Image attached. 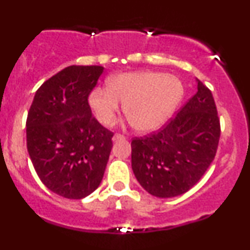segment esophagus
Here are the masks:
<instances>
[{
  "label": "esophagus",
  "instance_id": "esophagus-1",
  "mask_svg": "<svg viewBox=\"0 0 250 250\" xmlns=\"http://www.w3.org/2000/svg\"><path fill=\"white\" fill-rule=\"evenodd\" d=\"M123 139H125V137L121 134H115L113 136V141H119V140H123Z\"/></svg>",
  "mask_w": 250,
  "mask_h": 250
}]
</instances>
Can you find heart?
<instances>
[{"instance_id":"1","label":"heart","mask_w":250,"mask_h":250,"mask_svg":"<svg viewBox=\"0 0 250 250\" xmlns=\"http://www.w3.org/2000/svg\"><path fill=\"white\" fill-rule=\"evenodd\" d=\"M182 95L176 77L155 71L120 74L108 81L107 88H95L89 105L103 125L116 121L125 103V113L136 130L151 131L169 119Z\"/></svg>"}]
</instances>
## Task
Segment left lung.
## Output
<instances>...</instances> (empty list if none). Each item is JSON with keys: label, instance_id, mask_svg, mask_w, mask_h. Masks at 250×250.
<instances>
[{"label": "left lung", "instance_id": "left-lung-1", "mask_svg": "<svg viewBox=\"0 0 250 250\" xmlns=\"http://www.w3.org/2000/svg\"><path fill=\"white\" fill-rule=\"evenodd\" d=\"M197 91L157 131L131 140V167L140 185L157 197L185 194L199 182L216 155L220 119L211 91Z\"/></svg>", "mask_w": 250, "mask_h": 250}]
</instances>
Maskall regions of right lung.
Masks as SVG:
<instances>
[{"instance_id": "add662e5", "label": "right lung", "mask_w": 250, "mask_h": 250, "mask_svg": "<svg viewBox=\"0 0 250 250\" xmlns=\"http://www.w3.org/2000/svg\"><path fill=\"white\" fill-rule=\"evenodd\" d=\"M101 65H69L36 90L27 117V148L40 180L53 193L80 200L101 183L114 133L91 113L89 95Z\"/></svg>"}]
</instances>
